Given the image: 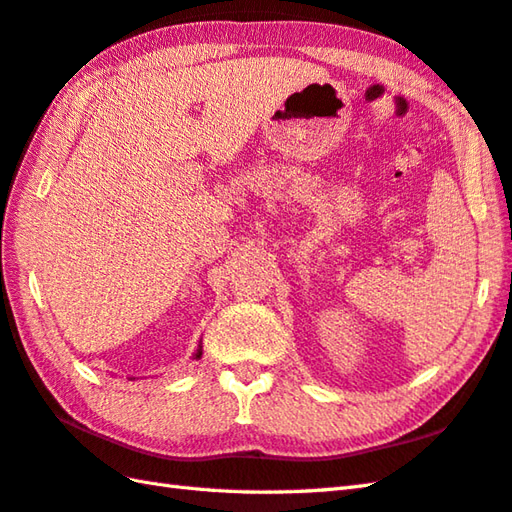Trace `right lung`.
Instances as JSON below:
<instances>
[{
    "label": "right lung",
    "instance_id": "obj_1",
    "mask_svg": "<svg viewBox=\"0 0 512 512\" xmlns=\"http://www.w3.org/2000/svg\"><path fill=\"white\" fill-rule=\"evenodd\" d=\"M200 356H202V352H200V350H198V354H195V358H200Z\"/></svg>",
    "mask_w": 512,
    "mask_h": 512
}]
</instances>
